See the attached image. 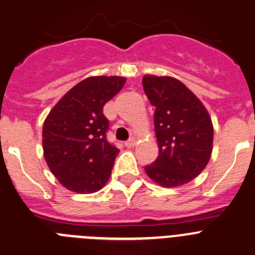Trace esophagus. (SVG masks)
<instances>
[{"mask_svg":"<svg viewBox=\"0 0 255 255\" xmlns=\"http://www.w3.org/2000/svg\"><path fill=\"white\" fill-rule=\"evenodd\" d=\"M134 144H135V141H134V139H129V141L126 142L125 146H126V147H128V148H132V147H134Z\"/></svg>","mask_w":255,"mask_h":255,"instance_id":"obj_1","label":"esophagus"}]
</instances>
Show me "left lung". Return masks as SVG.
<instances>
[{
	"label": "left lung",
	"instance_id": "left-lung-1",
	"mask_svg": "<svg viewBox=\"0 0 255 255\" xmlns=\"http://www.w3.org/2000/svg\"><path fill=\"white\" fill-rule=\"evenodd\" d=\"M143 90L154 111L158 157L144 167L151 180L176 187L194 180L213 152L214 128L204 104L180 80L144 75Z\"/></svg>",
	"mask_w": 255,
	"mask_h": 255
}]
</instances>
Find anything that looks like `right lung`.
I'll return each mask as SVG.
<instances>
[{"instance_id":"add662e5","label":"right lung","mask_w":255,"mask_h":255,"mask_svg":"<svg viewBox=\"0 0 255 255\" xmlns=\"http://www.w3.org/2000/svg\"><path fill=\"white\" fill-rule=\"evenodd\" d=\"M123 77H90L71 88L50 111L42 127V148L50 171L78 194L101 190L120 149L107 141L103 107L120 92Z\"/></svg>"}]
</instances>
